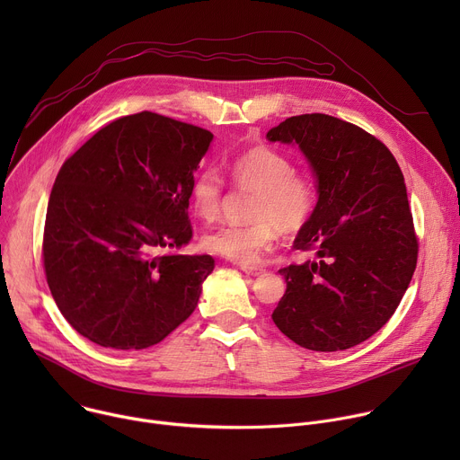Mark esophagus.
I'll return each mask as SVG.
<instances>
[{"instance_id":"1","label":"esophagus","mask_w":460,"mask_h":460,"mask_svg":"<svg viewBox=\"0 0 460 460\" xmlns=\"http://www.w3.org/2000/svg\"><path fill=\"white\" fill-rule=\"evenodd\" d=\"M240 270H242L245 275H249V277H260L261 273L266 271L264 268H258V266H242Z\"/></svg>"}]
</instances>
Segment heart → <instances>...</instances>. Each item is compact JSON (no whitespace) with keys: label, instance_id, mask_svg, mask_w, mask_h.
Returning <instances> with one entry per match:
<instances>
[{"label":"heart","instance_id":"1","mask_svg":"<svg viewBox=\"0 0 460 460\" xmlns=\"http://www.w3.org/2000/svg\"><path fill=\"white\" fill-rule=\"evenodd\" d=\"M293 162L280 151L256 146L227 164L234 187L254 190L247 226H220L202 243L206 251L236 264H254L282 233H296L309 220L316 204V185L305 172L293 171ZM224 202V180L217 169H204L190 183V206L202 220H215Z\"/></svg>","mask_w":460,"mask_h":460}]
</instances>
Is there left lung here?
Wrapping results in <instances>:
<instances>
[{"label":"left lung","mask_w":460,"mask_h":460,"mask_svg":"<svg viewBox=\"0 0 460 460\" xmlns=\"http://www.w3.org/2000/svg\"><path fill=\"white\" fill-rule=\"evenodd\" d=\"M270 142L298 144L318 178V204L295 249L273 322L311 351L353 348L391 318L417 268L419 240L402 171L367 130L330 114L291 116Z\"/></svg>","instance_id":"1"}]
</instances>
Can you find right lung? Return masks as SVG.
<instances>
[{"label":"right lung","instance_id":"1","mask_svg":"<svg viewBox=\"0 0 460 460\" xmlns=\"http://www.w3.org/2000/svg\"><path fill=\"white\" fill-rule=\"evenodd\" d=\"M209 130L156 112L118 118L63 162L47 206L43 270L75 330L114 349L162 342L199 304L209 254H169L192 236L189 199Z\"/></svg>","mask_w":460,"mask_h":460}]
</instances>
